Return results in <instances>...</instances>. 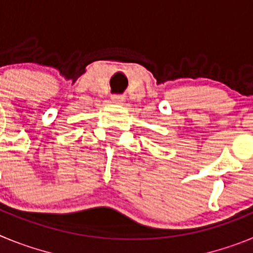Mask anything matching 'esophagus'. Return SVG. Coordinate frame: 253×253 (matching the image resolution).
Segmentation results:
<instances>
[{"label": "esophagus", "mask_w": 253, "mask_h": 253, "mask_svg": "<svg viewBox=\"0 0 253 253\" xmlns=\"http://www.w3.org/2000/svg\"><path fill=\"white\" fill-rule=\"evenodd\" d=\"M111 101H113V104H118V105H122L123 102L125 101V97L123 95H115L111 97Z\"/></svg>", "instance_id": "1"}]
</instances>
